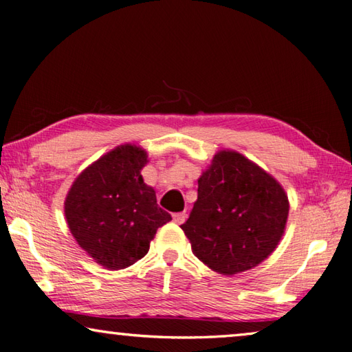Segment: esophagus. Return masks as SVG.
<instances>
[{"label":"esophagus","mask_w":352,"mask_h":352,"mask_svg":"<svg viewBox=\"0 0 352 352\" xmlns=\"http://www.w3.org/2000/svg\"><path fill=\"white\" fill-rule=\"evenodd\" d=\"M188 219V214L186 212H178V214H174V221L177 223V225H183L184 220Z\"/></svg>","instance_id":"esophagus-1"}]
</instances>
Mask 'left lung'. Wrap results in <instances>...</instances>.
I'll return each instance as SVG.
<instances>
[{
    "label": "left lung",
    "mask_w": 352,
    "mask_h": 352,
    "mask_svg": "<svg viewBox=\"0 0 352 352\" xmlns=\"http://www.w3.org/2000/svg\"><path fill=\"white\" fill-rule=\"evenodd\" d=\"M289 201L280 183L235 151H220L198 178L182 229L198 260L223 276L261 263L285 232Z\"/></svg>",
    "instance_id": "1"
}]
</instances>
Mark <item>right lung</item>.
<instances>
[{
  "label": "right lung",
  "mask_w": 352,
  "mask_h": 352,
  "mask_svg": "<svg viewBox=\"0 0 352 352\" xmlns=\"http://www.w3.org/2000/svg\"><path fill=\"white\" fill-rule=\"evenodd\" d=\"M148 154L133 144L107 152L76 177L65 214L76 243L107 270L143 258L157 229L172 220L143 182Z\"/></svg>",
  "instance_id": "add662e5"
}]
</instances>
